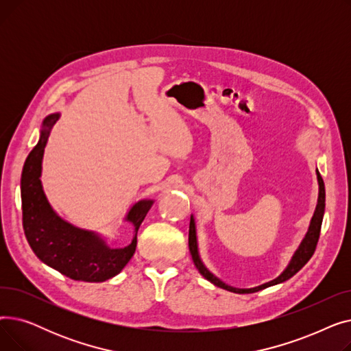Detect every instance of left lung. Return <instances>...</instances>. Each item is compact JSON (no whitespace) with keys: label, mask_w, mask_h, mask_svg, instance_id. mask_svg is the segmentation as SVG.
<instances>
[{"label":"left lung","mask_w":351,"mask_h":351,"mask_svg":"<svg viewBox=\"0 0 351 351\" xmlns=\"http://www.w3.org/2000/svg\"><path fill=\"white\" fill-rule=\"evenodd\" d=\"M317 179H319V202H317V206H316V212L315 215H313V219H311V223H310V228H308V232L304 237V241L302 242L299 250L294 253L293 259L290 262V265L287 266V269L279 276L278 279H274L269 283H265L262 286H257V287H253V289H236V287H232V286H228L225 285L222 280H219L217 278H215V276L204 266V263L200 262L199 259V254H197V245H196V230H195V222H193V217L191 216V223H189V250H191V254H192V259H193V263L196 266V269L199 270V273L204 276L205 279H208L210 283H213L215 286L220 287V289H225V290H229V291H233V293H239V294H245V293H256L259 290H263L266 287H270V286H274V285H279L282 282H286L289 280L290 278H293L294 274H296L310 259L313 253H315L316 250V246H317V242H319V237H320V229H322V222H323V215H324V202H326V191H324V182L317 171Z\"/></svg>","instance_id":"1"}]
</instances>
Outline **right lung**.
<instances>
[{
  "label": "right lung",
  "instance_id": "obj_1",
  "mask_svg": "<svg viewBox=\"0 0 351 351\" xmlns=\"http://www.w3.org/2000/svg\"><path fill=\"white\" fill-rule=\"evenodd\" d=\"M58 118V114L45 118L40 142L24 163L21 176L24 233L32 252L49 267L72 280L105 282L131 261L136 249L138 229L154 202L141 200L129 210L126 219L135 226V237L123 249H109L97 234L73 228L57 216L44 195L40 176L49 129Z\"/></svg>",
  "mask_w": 351,
  "mask_h": 351
}]
</instances>
